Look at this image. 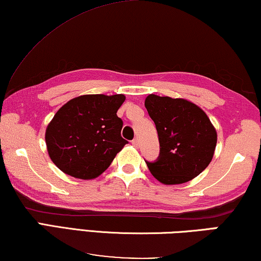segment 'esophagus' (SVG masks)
I'll use <instances>...</instances> for the list:
<instances>
[{"label":"esophagus","mask_w":261,"mask_h":261,"mask_svg":"<svg viewBox=\"0 0 261 261\" xmlns=\"http://www.w3.org/2000/svg\"><path fill=\"white\" fill-rule=\"evenodd\" d=\"M132 145H134L136 148H138V146H139V140L137 139V138H136V139H134V140H132Z\"/></svg>","instance_id":"34e87169"}]
</instances>
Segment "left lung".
I'll list each match as a JSON object with an SVG mask.
<instances>
[{"mask_svg": "<svg viewBox=\"0 0 261 261\" xmlns=\"http://www.w3.org/2000/svg\"><path fill=\"white\" fill-rule=\"evenodd\" d=\"M145 107L155 124L160 154L146 163L151 174L164 185H181L208 167L217 144V132L206 114L186 98L150 94Z\"/></svg>", "mask_w": 261, "mask_h": 261, "instance_id": "8db88e82", "label": "left lung"}]
</instances>
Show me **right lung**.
<instances>
[{
  "mask_svg": "<svg viewBox=\"0 0 261 261\" xmlns=\"http://www.w3.org/2000/svg\"><path fill=\"white\" fill-rule=\"evenodd\" d=\"M124 101L123 94H89L65 103L45 131L53 164L75 179L100 176L127 143L121 137L123 122L117 116Z\"/></svg>",
  "mask_w": 261,
  "mask_h": 261,
  "instance_id": "right-lung-1",
  "label": "right lung"
}]
</instances>
